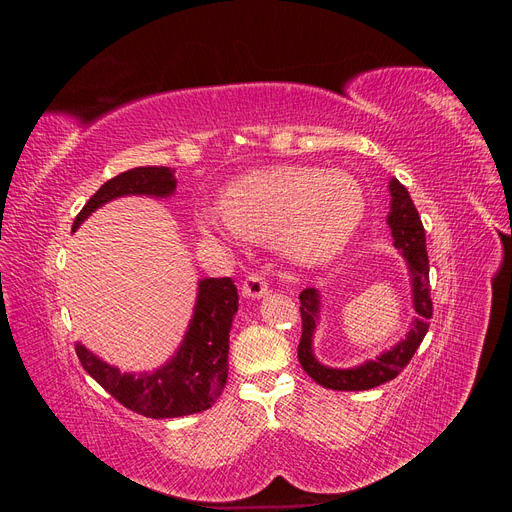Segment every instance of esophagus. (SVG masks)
I'll return each mask as SVG.
<instances>
[{"label": "esophagus", "mask_w": 512, "mask_h": 512, "mask_svg": "<svg viewBox=\"0 0 512 512\" xmlns=\"http://www.w3.org/2000/svg\"><path fill=\"white\" fill-rule=\"evenodd\" d=\"M269 292V284L262 275L258 273H250L245 277V282L241 286V294L245 299H260L265 297V294Z\"/></svg>", "instance_id": "1"}]
</instances>
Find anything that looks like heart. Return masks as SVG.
Listing matches in <instances>:
<instances>
[{
    "instance_id": "heart-1",
    "label": "heart",
    "mask_w": 512,
    "mask_h": 512,
    "mask_svg": "<svg viewBox=\"0 0 512 512\" xmlns=\"http://www.w3.org/2000/svg\"><path fill=\"white\" fill-rule=\"evenodd\" d=\"M224 222L200 215L198 228L213 241H265L280 235L282 252L297 265H320L342 254L359 232L367 200L342 170L275 166L232 181L222 196Z\"/></svg>"
}]
</instances>
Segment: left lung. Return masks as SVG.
I'll list each match as a JSON object with an SVG mask.
<instances>
[{
	"label": "left lung",
	"instance_id": "left-lung-1",
	"mask_svg": "<svg viewBox=\"0 0 512 512\" xmlns=\"http://www.w3.org/2000/svg\"><path fill=\"white\" fill-rule=\"evenodd\" d=\"M391 192V211L386 224L391 228L393 245L404 256L408 277H410V290H412V307L418 314L404 339H399L395 346L380 352L376 359L363 361L352 367H329L322 365L314 354V333L320 322V309L322 297L318 288H305L301 299V320H303V333L299 342V363L307 371L309 378H314L324 389L333 391H367L389 382L399 376L414 356L416 348L421 346L423 337L429 329V318L433 312L431 297H429V260H427V247H425V228L418 211L412 203L408 190L401 185L395 177L389 181Z\"/></svg>",
	"mask_w": 512,
	"mask_h": 512
}]
</instances>
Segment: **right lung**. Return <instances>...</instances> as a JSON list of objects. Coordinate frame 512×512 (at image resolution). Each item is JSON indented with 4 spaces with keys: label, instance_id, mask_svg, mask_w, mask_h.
Instances as JSON below:
<instances>
[{
    "label": "right lung",
    "instance_id": "add662e5",
    "mask_svg": "<svg viewBox=\"0 0 512 512\" xmlns=\"http://www.w3.org/2000/svg\"><path fill=\"white\" fill-rule=\"evenodd\" d=\"M177 190L175 170L138 166L108 179L76 215L79 228L96 209L121 196L168 198ZM239 309L237 286L230 277L198 282L194 314L183 342L170 359L153 371H121L76 342V356L87 374L121 406L147 418H175L203 412L222 395L228 378V333Z\"/></svg>",
    "mask_w": 512,
    "mask_h": 512
}]
</instances>
